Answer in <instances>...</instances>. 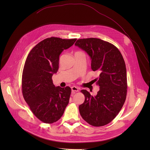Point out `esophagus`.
Masks as SVG:
<instances>
[{
    "label": "esophagus",
    "mask_w": 150,
    "mask_h": 150,
    "mask_svg": "<svg viewBox=\"0 0 150 150\" xmlns=\"http://www.w3.org/2000/svg\"><path fill=\"white\" fill-rule=\"evenodd\" d=\"M71 89H72V91L73 92H77V91H78V90H79V88H78V87H75V86L72 87H71Z\"/></svg>",
    "instance_id": "esophagus-1"
}]
</instances>
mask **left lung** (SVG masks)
I'll list each match as a JSON object with an SVG mask.
<instances>
[{
  "instance_id": "8db88e82",
  "label": "left lung",
  "mask_w": 150,
  "mask_h": 150,
  "mask_svg": "<svg viewBox=\"0 0 150 150\" xmlns=\"http://www.w3.org/2000/svg\"><path fill=\"white\" fill-rule=\"evenodd\" d=\"M75 45L88 54L92 70L100 74L94 79L100 86L96 96L81 90L85 101L79 106L80 115L92 126L105 125L117 115L126 100L127 76L124 59L116 46L99 38L79 39Z\"/></svg>"
}]
</instances>
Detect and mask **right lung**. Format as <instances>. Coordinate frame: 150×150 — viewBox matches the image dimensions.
I'll return each mask as SVG.
<instances>
[{
	"mask_svg": "<svg viewBox=\"0 0 150 150\" xmlns=\"http://www.w3.org/2000/svg\"><path fill=\"white\" fill-rule=\"evenodd\" d=\"M76 39L47 38L28 54L22 76V91L33 114L41 121L52 123L63 115L71 93L69 87H55L52 77L59 69V56Z\"/></svg>",
	"mask_w": 150,
	"mask_h": 150,
	"instance_id": "1",
	"label": "right lung"
}]
</instances>
